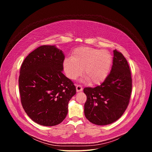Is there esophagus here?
Returning a JSON list of instances; mask_svg holds the SVG:
<instances>
[{
  "instance_id": "esophagus-1",
  "label": "esophagus",
  "mask_w": 152,
  "mask_h": 152,
  "mask_svg": "<svg viewBox=\"0 0 152 152\" xmlns=\"http://www.w3.org/2000/svg\"><path fill=\"white\" fill-rule=\"evenodd\" d=\"M76 91L77 92H80V91H82V86L80 85H77L76 86Z\"/></svg>"
}]
</instances>
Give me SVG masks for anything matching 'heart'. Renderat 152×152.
I'll list each match as a JSON object with an SVG mask.
<instances>
[{"mask_svg": "<svg viewBox=\"0 0 152 152\" xmlns=\"http://www.w3.org/2000/svg\"><path fill=\"white\" fill-rule=\"evenodd\" d=\"M113 64V56L105 49L99 50L88 47L75 49L71 58L63 62V69L66 76L75 80L83 72L85 80L91 85L103 82L110 73Z\"/></svg>", "mask_w": 152, "mask_h": 152, "instance_id": "heart-1", "label": "heart"}]
</instances>
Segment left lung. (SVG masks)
I'll list each match as a JSON object with an SVG mask.
<instances>
[{
  "mask_svg": "<svg viewBox=\"0 0 152 152\" xmlns=\"http://www.w3.org/2000/svg\"><path fill=\"white\" fill-rule=\"evenodd\" d=\"M132 78L127 61L123 54L114 50L110 75L100 85L83 89L87 99L84 104L85 117L96 125H107L119 119L129 104Z\"/></svg>",
  "mask_w": 152,
  "mask_h": 152,
  "instance_id": "obj_1",
  "label": "left lung"
}]
</instances>
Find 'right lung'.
Returning <instances> with one entry per match:
<instances>
[{
    "label": "right lung",
    "mask_w": 152,
    "mask_h": 152,
    "mask_svg": "<svg viewBox=\"0 0 152 152\" xmlns=\"http://www.w3.org/2000/svg\"><path fill=\"white\" fill-rule=\"evenodd\" d=\"M64 54L56 46H41L25 58L18 79L21 102L27 115L42 126H53L66 117L76 87L62 73Z\"/></svg>",
    "instance_id": "1"
}]
</instances>
